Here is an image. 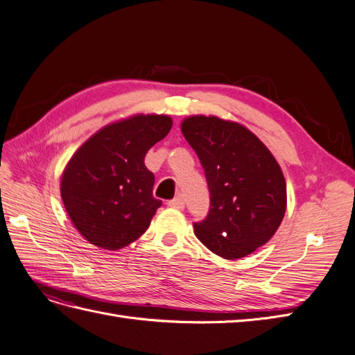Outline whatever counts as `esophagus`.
<instances>
[{
    "mask_svg": "<svg viewBox=\"0 0 355 355\" xmlns=\"http://www.w3.org/2000/svg\"><path fill=\"white\" fill-rule=\"evenodd\" d=\"M167 204H168V207H173V209H178V210H182V209L185 207V200H184V197H182V196H178L176 198L170 200Z\"/></svg>",
    "mask_w": 355,
    "mask_h": 355,
    "instance_id": "34e87169",
    "label": "esophagus"
}]
</instances>
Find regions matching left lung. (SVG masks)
<instances>
[{"label":"left lung","mask_w":355,"mask_h":355,"mask_svg":"<svg viewBox=\"0 0 355 355\" xmlns=\"http://www.w3.org/2000/svg\"><path fill=\"white\" fill-rule=\"evenodd\" d=\"M206 173L210 210L196 237L223 259H240L272 239L287 206L286 179L263 142L244 125L191 115L180 124Z\"/></svg>","instance_id":"8db88e82"}]
</instances>
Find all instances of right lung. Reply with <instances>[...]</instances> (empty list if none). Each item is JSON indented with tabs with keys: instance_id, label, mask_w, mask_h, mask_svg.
Segmentation results:
<instances>
[{
	"instance_id": "1",
	"label": "right lung",
	"mask_w": 355,
	"mask_h": 355,
	"mask_svg": "<svg viewBox=\"0 0 355 355\" xmlns=\"http://www.w3.org/2000/svg\"><path fill=\"white\" fill-rule=\"evenodd\" d=\"M168 115L136 114L102 127L68 161L60 178L63 206L90 244L118 250L148 230L159 200L145 155L164 139Z\"/></svg>"
}]
</instances>
